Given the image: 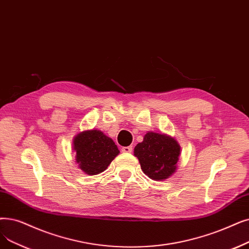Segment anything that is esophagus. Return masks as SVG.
Instances as JSON below:
<instances>
[{"label": "esophagus", "instance_id": "1", "mask_svg": "<svg viewBox=\"0 0 249 249\" xmlns=\"http://www.w3.org/2000/svg\"><path fill=\"white\" fill-rule=\"evenodd\" d=\"M121 149H122L123 153H131V151H132V145H130V146H123Z\"/></svg>", "mask_w": 249, "mask_h": 249}]
</instances>
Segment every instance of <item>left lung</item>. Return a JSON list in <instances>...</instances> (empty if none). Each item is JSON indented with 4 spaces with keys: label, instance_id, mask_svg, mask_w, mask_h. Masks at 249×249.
I'll list each match as a JSON object with an SVG mask.
<instances>
[{
    "label": "left lung",
    "instance_id": "obj_1",
    "mask_svg": "<svg viewBox=\"0 0 249 249\" xmlns=\"http://www.w3.org/2000/svg\"><path fill=\"white\" fill-rule=\"evenodd\" d=\"M134 156L146 176L156 181L165 180L177 169L180 145L167 134L147 132L143 142L135 146Z\"/></svg>",
    "mask_w": 249,
    "mask_h": 249
}]
</instances>
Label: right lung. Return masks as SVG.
Here are the masks:
<instances>
[{"instance_id": "obj_1", "label": "right lung", "mask_w": 249, "mask_h": 249, "mask_svg": "<svg viewBox=\"0 0 249 249\" xmlns=\"http://www.w3.org/2000/svg\"><path fill=\"white\" fill-rule=\"evenodd\" d=\"M73 149L76 151V163L88 175H98L104 172L119 155L113 140L100 130H85L73 140Z\"/></svg>"}]
</instances>
